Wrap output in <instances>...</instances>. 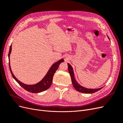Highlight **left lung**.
<instances>
[{
    "instance_id": "obj_1",
    "label": "left lung",
    "mask_w": 123,
    "mask_h": 123,
    "mask_svg": "<svg viewBox=\"0 0 123 123\" xmlns=\"http://www.w3.org/2000/svg\"><path fill=\"white\" fill-rule=\"evenodd\" d=\"M107 37L109 39V37L108 36V35H107ZM68 71L70 74L71 78V80H72L73 86L74 88L75 89V90H77V91L83 93L91 94V93H94V92H97L103 88V87H102V88H98V89H88V88H85L83 86H80L79 83L77 82V81L75 79L74 72V70H73L72 67L69 64V63H68Z\"/></svg>"
}]
</instances>
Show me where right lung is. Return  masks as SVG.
I'll return each instance as SVG.
<instances>
[{
	"instance_id": "obj_1",
	"label": "right lung",
	"mask_w": 123,
	"mask_h": 123,
	"mask_svg": "<svg viewBox=\"0 0 123 123\" xmlns=\"http://www.w3.org/2000/svg\"><path fill=\"white\" fill-rule=\"evenodd\" d=\"M11 51H12V44H11L10 47L8 57H9V61L10 70L11 74H12V75L13 77V79L15 80L18 84H19V85L21 87H22L24 89H25V90H27L28 92H31V93H40V92H43L44 91H46L48 89H49L50 88V87L51 86V85L52 84V82L53 77L54 73H55L57 69H58V67L59 65H60L61 63H62V62H64V59L62 58L60 59V60H59L57 62L54 63V64L51 66V67L50 68L49 70L48 71L46 75L44 76L43 79L40 81H39L38 83L34 85H27V84H24L23 83L21 82L20 81L18 80L17 78L14 76L12 71V70H11V66H10V56L11 53Z\"/></svg>"
}]
</instances>
